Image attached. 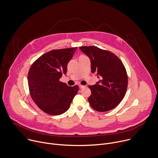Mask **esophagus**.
Listing matches in <instances>:
<instances>
[{"label": "esophagus", "mask_w": 158, "mask_h": 158, "mask_svg": "<svg viewBox=\"0 0 158 158\" xmlns=\"http://www.w3.org/2000/svg\"><path fill=\"white\" fill-rule=\"evenodd\" d=\"M85 86H83V85H79V88H80V89L83 88H85Z\"/></svg>", "instance_id": "obj_1"}]
</instances>
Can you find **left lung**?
Returning <instances> with one entry per match:
<instances>
[{
	"mask_svg": "<svg viewBox=\"0 0 158 158\" xmlns=\"http://www.w3.org/2000/svg\"><path fill=\"white\" fill-rule=\"evenodd\" d=\"M91 61L92 73L100 80L89 86L91 91L88 97L90 106L100 112L116 107L123 99L128 87L127 70L121 60L113 53L95 46L80 47Z\"/></svg>",
	"mask_w": 158,
	"mask_h": 158,
	"instance_id": "left-lung-1",
	"label": "left lung"
}]
</instances>
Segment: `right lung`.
I'll return each mask as SVG.
<instances>
[{"mask_svg": "<svg viewBox=\"0 0 158 158\" xmlns=\"http://www.w3.org/2000/svg\"><path fill=\"white\" fill-rule=\"evenodd\" d=\"M77 47L53 50L47 52L34 62L28 73L30 96L37 106L51 115L67 111L76 95L78 85L69 86L60 81L67 74V65Z\"/></svg>", "mask_w": 158, "mask_h": 158, "instance_id": "1", "label": "right lung"}]
</instances>
